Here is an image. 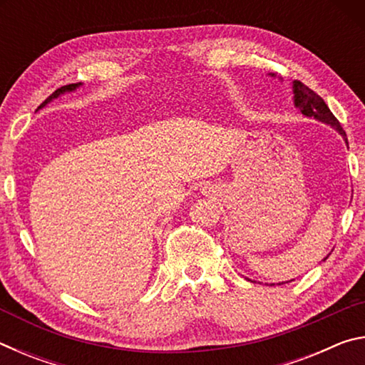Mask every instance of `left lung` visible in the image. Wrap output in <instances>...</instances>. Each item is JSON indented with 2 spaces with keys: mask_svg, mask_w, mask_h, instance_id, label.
Segmentation results:
<instances>
[{
  "mask_svg": "<svg viewBox=\"0 0 365 365\" xmlns=\"http://www.w3.org/2000/svg\"><path fill=\"white\" fill-rule=\"evenodd\" d=\"M272 76H274V73H272ZM293 93H294V106L301 110V114H304L306 117H314V119H317L319 122L329 123V125H331L339 135H341L346 141V145H348V138H346V132L343 130V127L339 125L336 117L331 114L329 106H327L325 101L316 93V91H312L309 86L299 82V80H294Z\"/></svg>",
  "mask_w": 365,
  "mask_h": 365,
  "instance_id": "8db88e82",
  "label": "left lung"
}]
</instances>
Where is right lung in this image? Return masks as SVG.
Wrapping results in <instances>:
<instances>
[{"label": "right lung", "mask_w": 365, "mask_h": 365, "mask_svg": "<svg viewBox=\"0 0 365 365\" xmlns=\"http://www.w3.org/2000/svg\"><path fill=\"white\" fill-rule=\"evenodd\" d=\"M78 85H82V83H69V85H64V86H61V88H58L56 91H54L53 95H49V96L46 98V100L40 104L38 109H41L43 106H45V104H48L49 101L54 100V98H58V96H61V95H64L66 91H73V90H77V88H78Z\"/></svg>", "instance_id": "right-lung-1"}]
</instances>
